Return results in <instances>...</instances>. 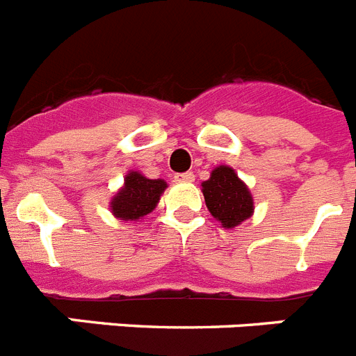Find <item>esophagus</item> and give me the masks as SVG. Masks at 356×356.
<instances>
[{
    "label": "esophagus",
    "mask_w": 356,
    "mask_h": 356,
    "mask_svg": "<svg viewBox=\"0 0 356 356\" xmlns=\"http://www.w3.org/2000/svg\"><path fill=\"white\" fill-rule=\"evenodd\" d=\"M174 179L177 182H193L195 175H193V172H184V174H175Z\"/></svg>",
    "instance_id": "1"
}]
</instances>
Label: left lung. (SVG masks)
Masks as SVG:
<instances>
[{
	"mask_svg": "<svg viewBox=\"0 0 356 356\" xmlns=\"http://www.w3.org/2000/svg\"><path fill=\"white\" fill-rule=\"evenodd\" d=\"M202 193L209 213L225 229L236 227L254 211L251 191L231 166H216L208 181L202 182Z\"/></svg>",
	"mask_w": 356,
	"mask_h": 356,
	"instance_id": "left-lung-1",
	"label": "left lung"
}]
</instances>
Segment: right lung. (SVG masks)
Masks as SVG:
<instances>
[{
    "mask_svg": "<svg viewBox=\"0 0 356 356\" xmlns=\"http://www.w3.org/2000/svg\"><path fill=\"white\" fill-rule=\"evenodd\" d=\"M165 190L163 179H147L140 172H129L122 190L111 200V211L120 220H140L154 211Z\"/></svg>",
    "mask_w": 356,
    "mask_h": 356,
    "instance_id": "1",
    "label": "right lung"
}]
</instances>
